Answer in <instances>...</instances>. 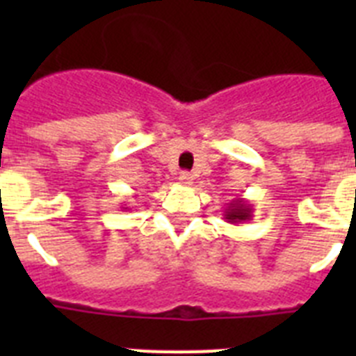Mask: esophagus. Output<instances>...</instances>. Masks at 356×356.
Returning a JSON list of instances; mask_svg holds the SVG:
<instances>
[{
    "label": "esophagus",
    "instance_id": "esophagus-1",
    "mask_svg": "<svg viewBox=\"0 0 356 356\" xmlns=\"http://www.w3.org/2000/svg\"><path fill=\"white\" fill-rule=\"evenodd\" d=\"M180 181H181V184H184V185H193L194 176L191 175V172L185 171V172H181V175H180Z\"/></svg>",
    "mask_w": 356,
    "mask_h": 356
}]
</instances>
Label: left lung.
I'll list each match as a JSON object with an SVG mask.
<instances>
[{"instance_id":"1","label":"left lung","mask_w":356,"mask_h":356,"mask_svg":"<svg viewBox=\"0 0 356 356\" xmlns=\"http://www.w3.org/2000/svg\"><path fill=\"white\" fill-rule=\"evenodd\" d=\"M253 217V205L244 197L229 201L225 209V219L229 225H241V222L251 221Z\"/></svg>"}]
</instances>
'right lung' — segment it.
<instances>
[{
	"instance_id": "right-lung-1",
	"label": "right lung",
	"mask_w": 356,
	"mask_h": 356,
	"mask_svg": "<svg viewBox=\"0 0 356 356\" xmlns=\"http://www.w3.org/2000/svg\"><path fill=\"white\" fill-rule=\"evenodd\" d=\"M121 209L124 210V212H127V210H130V209H128V207H121Z\"/></svg>"
}]
</instances>
